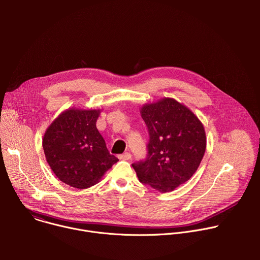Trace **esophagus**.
<instances>
[{"label": "esophagus", "instance_id": "esophagus-1", "mask_svg": "<svg viewBox=\"0 0 260 260\" xmlns=\"http://www.w3.org/2000/svg\"><path fill=\"white\" fill-rule=\"evenodd\" d=\"M131 158H132V154L129 152H125V153L119 155V159H122V160H128Z\"/></svg>", "mask_w": 260, "mask_h": 260}]
</instances>
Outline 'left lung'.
I'll return each mask as SVG.
<instances>
[{
    "mask_svg": "<svg viewBox=\"0 0 260 260\" xmlns=\"http://www.w3.org/2000/svg\"><path fill=\"white\" fill-rule=\"evenodd\" d=\"M149 142L147 156L133 164L141 183L169 192L188 181L206 151V133L191 111L174 99L142 107Z\"/></svg>",
    "mask_w": 260,
    "mask_h": 260,
    "instance_id": "left-lung-1",
    "label": "left lung"
}]
</instances>
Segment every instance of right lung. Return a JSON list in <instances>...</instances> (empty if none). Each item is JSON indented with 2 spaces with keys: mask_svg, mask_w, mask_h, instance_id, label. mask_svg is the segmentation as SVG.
I'll use <instances>...</instances> for the list:
<instances>
[{
  "mask_svg": "<svg viewBox=\"0 0 260 260\" xmlns=\"http://www.w3.org/2000/svg\"><path fill=\"white\" fill-rule=\"evenodd\" d=\"M100 110L70 109L47 128L43 149L53 173L63 183L88 188L118 161L110 154L95 122Z\"/></svg>",
  "mask_w": 260,
  "mask_h": 260,
  "instance_id": "obj_1",
  "label": "right lung"
}]
</instances>
